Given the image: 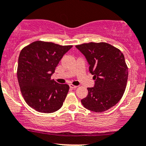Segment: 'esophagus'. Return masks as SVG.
Returning a JSON list of instances; mask_svg holds the SVG:
<instances>
[{
	"mask_svg": "<svg viewBox=\"0 0 146 146\" xmlns=\"http://www.w3.org/2000/svg\"><path fill=\"white\" fill-rule=\"evenodd\" d=\"M69 86H70V88H76L78 87V86H74V85H73V84H70L69 85Z\"/></svg>",
	"mask_w": 146,
	"mask_h": 146,
	"instance_id": "1",
	"label": "esophagus"
}]
</instances>
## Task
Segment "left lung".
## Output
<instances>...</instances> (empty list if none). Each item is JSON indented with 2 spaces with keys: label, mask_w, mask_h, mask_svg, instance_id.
<instances>
[{
  "label": "left lung",
  "mask_w": 146,
  "mask_h": 146,
  "mask_svg": "<svg viewBox=\"0 0 146 146\" xmlns=\"http://www.w3.org/2000/svg\"><path fill=\"white\" fill-rule=\"evenodd\" d=\"M76 47L83 53L93 75L95 86L88 88L81 103L86 108L100 113L107 111L122 98L128 80V66L122 52L107 43H83Z\"/></svg>",
  "instance_id": "8db88e82"
}]
</instances>
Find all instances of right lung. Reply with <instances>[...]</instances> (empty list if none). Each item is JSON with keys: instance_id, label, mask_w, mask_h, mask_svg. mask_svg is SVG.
Wrapping results in <instances>:
<instances>
[{"instance_id": "add662e5", "label": "right lung", "mask_w": 146, "mask_h": 146, "mask_svg": "<svg viewBox=\"0 0 146 146\" xmlns=\"http://www.w3.org/2000/svg\"><path fill=\"white\" fill-rule=\"evenodd\" d=\"M72 47L37 40L21 50L17 69L18 83L25 101L35 111L50 113L63 106L69 86L59 84L51 76Z\"/></svg>"}]
</instances>
